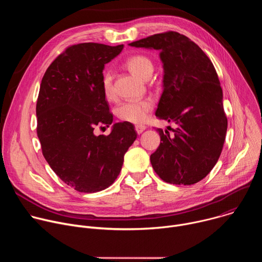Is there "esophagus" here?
I'll return each mask as SVG.
<instances>
[{"label": "esophagus", "instance_id": "34e87169", "mask_svg": "<svg viewBox=\"0 0 262 262\" xmlns=\"http://www.w3.org/2000/svg\"><path fill=\"white\" fill-rule=\"evenodd\" d=\"M145 129H146V126H144V125H137V126H136V132H137L138 135L142 134Z\"/></svg>", "mask_w": 262, "mask_h": 262}]
</instances>
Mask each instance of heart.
Returning a JSON list of instances; mask_svg holds the SVG:
<instances>
[{"label": "heart", "mask_w": 262, "mask_h": 262, "mask_svg": "<svg viewBox=\"0 0 262 262\" xmlns=\"http://www.w3.org/2000/svg\"><path fill=\"white\" fill-rule=\"evenodd\" d=\"M126 66L129 71L141 80H148L151 77L154 71V63L148 57L144 55H136L127 59ZM101 88L103 95L106 99H113L115 91L113 87V77L110 72H105L101 80ZM154 107V102L150 99L142 100H127L120 103L116 108V114L119 119L134 123H143L148 113Z\"/></svg>", "instance_id": "heart-1"}]
</instances>
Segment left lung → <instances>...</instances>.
I'll return each instance as SVG.
<instances>
[{"label":"left lung","mask_w":262,"mask_h":262,"mask_svg":"<svg viewBox=\"0 0 262 262\" xmlns=\"http://www.w3.org/2000/svg\"><path fill=\"white\" fill-rule=\"evenodd\" d=\"M160 51L163 93L156 116L178 125L157 128L161 144L150 156L156 173L166 182L191 185L216 164L227 132L223 91L213 64L188 37L169 31L129 43Z\"/></svg>","instance_id":"8db88e82"}]
</instances>
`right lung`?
<instances>
[{"instance_id":"1","label":"right lung","mask_w":262,"mask_h":262,"mask_svg":"<svg viewBox=\"0 0 262 262\" xmlns=\"http://www.w3.org/2000/svg\"><path fill=\"white\" fill-rule=\"evenodd\" d=\"M122 49L93 42L71 46L53 61L40 84L36 115L42 155L60 179L81 193L108 188L137 139L126 121L115 123L107 136L93 133L113 122L101 88L102 70Z\"/></svg>"}]
</instances>
